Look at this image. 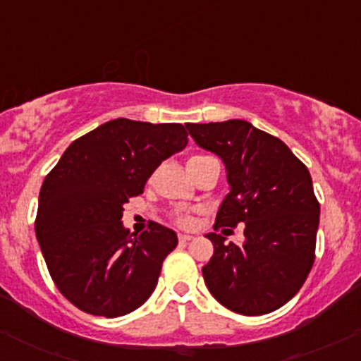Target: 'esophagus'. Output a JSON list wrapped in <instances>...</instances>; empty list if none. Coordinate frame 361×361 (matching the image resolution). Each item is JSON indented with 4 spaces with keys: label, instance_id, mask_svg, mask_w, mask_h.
Listing matches in <instances>:
<instances>
[{
    "label": "esophagus",
    "instance_id": "obj_1",
    "mask_svg": "<svg viewBox=\"0 0 361 361\" xmlns=\"http://www.w3.org/2000/svg\"><path fill=\"white\" fill-rule=\"evenodd\" d=\"M178 239H180L181 245H187V243H190L192 239H194V235H188V234H180L178 235Z\"/></svg>",
    "mask_w": 361,
    "mask_h": 361
}]
</instances>
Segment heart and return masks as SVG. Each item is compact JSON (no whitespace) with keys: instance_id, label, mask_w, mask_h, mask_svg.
Wrapping results in <instances>:
<instances>
[{"instance_id":"heart-1","label":"heart","mask_w":361,"mask_h":361,"mask_svg":"<svg viewBox=\"0 0 361 361\" xmlns=\"http://www.w3.org/2000/svg\"><path fill=\"white\" fill-rule=\"evenodd\" d=\"M197 157H202V155H197ZM195 159V157H192ZM176 224L180 225V227H190L192 224H194V220H192L190 214H181V216L176 218Z\"/></svg>"}]
</instances>
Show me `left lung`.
I'll return each instance as SVG.
<instances>
[{
	"mask_svg": "<svg viewBox=\"0 0 361 361\" xmlns=\"http://www.w3.org/2000/svg\"><path fill=\"white\" fill-rule=\"evenodd\" d=\"M199 147L227 167L231 192L214 231L245 224L241 246L207 234L214 253L202 267L211 295L231 311L260 316L285 305L314 264L319 202L307 167L279 137L246 120L187 123Z\"/></svg>",
	"mask_w": 361,
	"mask_h": 361,
	"instance_id": "8db88e82",
	"label": "left lung"
}]
</instances>
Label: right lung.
Returning a JSON list of instances; mask_svg holds the SVG:
<instances>
[{
    "instance_id": "obj_1",
    "label": "right lung",
    "mask_w": 361,
    "mask_h": 361,
    "mask_svg": "<svg viewBox=\"0 0 361 361\" xmlns=\"http://www.w3.org/2000/svg\"><path fill=\"white\" fill-rule=\"evenodd\" d=\"M181 123L116 118L73 141L39 190L35 231L50 278L80 311L133 312L155 290L178 246L171 228L129 234L123 204L143 194L162 160L187 147Z\"/></svg>"
}]
</instances>
